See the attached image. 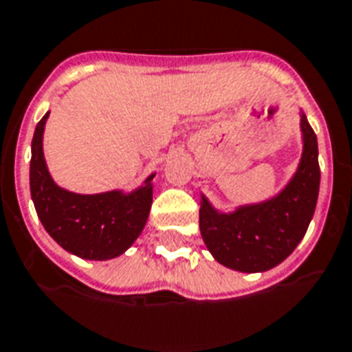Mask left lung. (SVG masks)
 <instances>
[{"mask_svg":"<svg viewBox=\"0 0 352 352\" xmlns=\"http://www.w3.org/2000/svg\"><path fill=\"white\" fill-rule=\"evenodd\" d=\"M303 151L296 173L272 198L220 212L201 194L199 230L214 260L232 271L263 272L298 247L313 220L320 190L318 142L300 112Z\"/></svg>","mask_w":352,"mask_h":352,"instance_id":"left-lung-1","label":"left lung"}]
</instances>
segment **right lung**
<instances>
[{"label":"right lung","mask_w":352,"mask_h":352,"mask_svg":"<svg viewBox=\"0 0 352 352\" xmlns=\"http://www.w3.org/2000/svg\"><path fill=\"white\" fill-rule=\"evenodd\" d=\"M49 114L36 125L30 158V196L39 221L70 254L83 260H112L127 251L147 223L154 174L132 192L78 194L63 189L52 179L45 162L43 132Z\"/></svg>","instance_id":"add662e5"}]
</instances>
